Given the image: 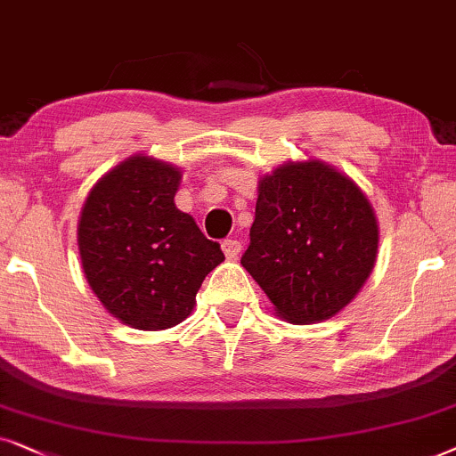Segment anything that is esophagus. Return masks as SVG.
I'll list each match as a JSON object with an SVG mask.
<instances>
[{"label":"esophagus","mask_w":456,"mask_h":456,"mask_svg":"<svg viewBox=\"0 0 456 456\" xmlns=\"http://www.w3.org/2000/svg\"><path fill=\"white\" fill-rule=\"evenodd\" d=\"M223 252H224V256H227L229 260H235L240 256V252H241V244L238 240H224L223 241Z\"/></svg>","instance_id":"34e87169"}]
</instances>
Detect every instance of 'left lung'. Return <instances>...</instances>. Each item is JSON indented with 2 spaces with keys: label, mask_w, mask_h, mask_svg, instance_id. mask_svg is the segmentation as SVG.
<instances>
[{
  "label": "left lung",
  "mask_w": 456,
  "mask_h": 456,
  "mask_svg": "<svg viewBox=\"0 0 456 456\" xmlns=\"http://www.w3.org/2000/svg\"><path fill=\"white\" fill-rule=\"evenodd\" d=\"M378 244V218L354 181L321 160L288 162L258 181L241 266L279 317L311 325L359 294Z\"/></svg>",
  "instance_id": "left-lung-1"
}]
</instances>
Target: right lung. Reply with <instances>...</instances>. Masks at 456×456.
<instances>
[{"mask_svg":"<svg viewBox=\"0 0 456 456\" xmlns=\"http://www.w3.org/2000/svg\"><path fill=\"white\" fill-rule=\"evenodd\" d=\"M179 181L173 165L131 156L97 181L78 218L89 288L133 330L185 321L204 277L224 260L221 246L175 206Z\"/></svg>","mask_w":456,"mask_h":456,"instance_id":"right-lung-1","label":"right lung"}]
</instances>
